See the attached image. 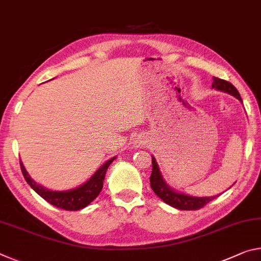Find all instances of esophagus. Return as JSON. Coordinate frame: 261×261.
I'll use <instances>...</instances> for the list:
<instances>
[{
  "label": "esophagus",
  "mask_w": 261,
  "mask_h": 261,
  "mask_svg": "<svg viewBox=\"0 0 261 261\" xmlns=\"http://www.w3.org/2000/svg\"><path fill=\"white\" fill-rule=\"evenodd\" d=\"M135 144L137 145V147H141L145 144V141H144L143 138H140V137H139V138H137V140L135 141Z\"/></svg>",
  "instance_id": "1"
}]
</instances>
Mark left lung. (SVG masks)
Here are the masks:
<instances>
[{
    "mask_svg": "<svg viewBox=\"0 0 261 261\" xmlns=\"http://www.w3.org/2000/svg\"><path fill=\"white\" fill-rule=\"evenodd\" d=\"M212 87L216 88V90L219 91L227 92V93L233 95L236 99H238L242 102V98L240 93H238V91L236 90V87L229 82L213 77V84H212ZM149 182H151V188L154 191V193H155L159 198H161L166 204L173 206L177 210H183V211L199 210L218 197V196L192 197V196H188V194L174 191L173 189L168 187V184L165 182V179H163L161 171L159 169V166L154 156H152V175L151 177H149Z\"/></svg>",
    "mask_w": 261,
    "mask_h": 261,
    "instance_id": "left-lung-1",
    "label": "left lung"
}]
</instances>
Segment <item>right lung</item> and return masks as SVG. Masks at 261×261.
Masks as SVG:
<instances>
[{
  "label": "right lung",
  "instance_id": "right-lung-1",
  "mask_svg": "<svg viewBox=\"0 0 261 261\" xmlns=\"http://www.w3.org/2000/svg\"><path fill=\"white\" fill-rule=\"evenodd\" d=\"M115 159H116V156H114L107 162H105L86 183H84L81 187H78L76 189L68 190V191H51V190H48L35 183L34 180L30 177V175L28 174V171H26L21 160L20 168L26 182H28L30 187L46 201L61 210L79 211L84 208V207H86L87 205H90L91 202L99 196V193L101 192V190H102L103 187L106 171H107L110 163H112Z\"/></svg>",
  "mask_w": 261,
  "mask_h": 261
}]
</instances>
